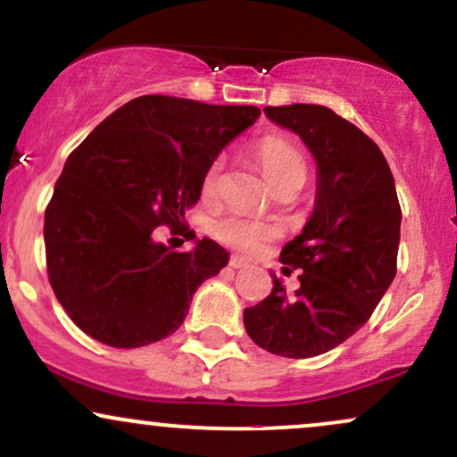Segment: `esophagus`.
<instances>
[{
    "mask_svg": "<svg viewBox=\"0 0 457 457\" xmlns=\"http://www.w3.org/2000/svg\"><path fill=\"white\" fill-rule=\"evenodd\" d=\"M229 266H232V269H245V266H249V262L245 258H238V255H232V258H229Z\"/></svg>",
    "mask_w": 457,
    "mask_h": 457,
    "instance_id": "1",
    "label": "esophagus"
}]
</instances>
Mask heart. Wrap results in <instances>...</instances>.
<instances>
[{
	"instance_id": "heart-1",
	"label": "heart",
	"mask_w": 457,
	"mask_h": 457,
	"mask_svg": "<svg viewBox=\"0 0 457 457\" xmlns=\"http://www.w3.org/2000/svg\"><path fill=\"white\" fill-rule=\"evenodd\" d=\"M255 161H258L262 174L272 187L281 185L283 180L292 176H307V165L301 152L290 141L277 137V135H266L258 144L253 145ZM223 176V159H214L204 171L202 191L204 195H212L217 193L221 185ZM214 236L221 240L223 245L234 246V249L245 251V253H255L262 246L275 238V228L264 221H255V219L246 217H225L221 221L214 223Z\"/></svg>"
}]
</instances>
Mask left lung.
Segmentation results:
<instances>
[{
    "label": "left lung",
    "mask_w": 457,
    "mask_h": 457,
    "mask_svg": "<svg viewBox=\"0 0 457 457\" xmlns=\"http://www.w3.org/2000/svg\"><path fill=\"white\" fill-rule=\"evenodd\" d=\"M264 113L312 150L318 195L312 219L281 251L283 272L301 270V287L286 295L275 277L270 295L245 309V328L272 354L309 359L354 335L385 296L397 272L402 208L385 154L353 122L322 104Z\"/></svg>",
    "instance_id": "8db88e82"
}]
</instances>
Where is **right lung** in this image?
Returning a JSON list of instances; mask_svg holds the SVG:
<instances>
[{"mask_svg":"<svg viewBox=\"0 0 457 457\" xmlns=\"http://www.w3.org/2000/svg\"><path fill=\"white\" fill-rule=\"evenodd\" d=\"M258 115L251 104L152 94L122 104L71 152L46 204L45 253L57 301L83 333L139 348L180 328L199 283L229 255L211 238L174 251L152 234L180 232L206 167Z\"/></svg>","mask_w":457,"mask_h":457,"instance_id":"obj_1","label":"right lung"}]
</instances>
